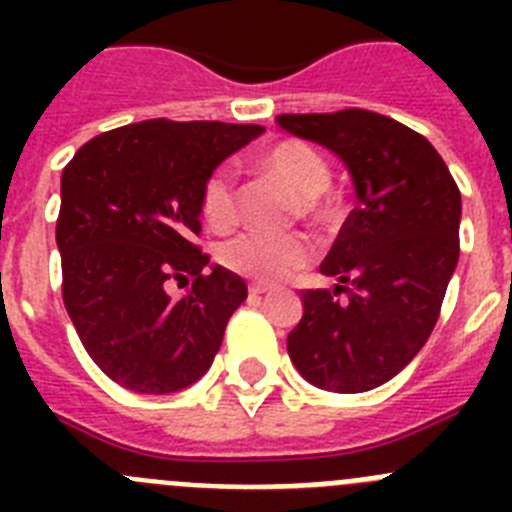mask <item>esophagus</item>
<instances>
[{
    "mask_svg": "<svg viewBox=\"0 0 512 512\" xmlns=\"http://www.w3.org/2000/svg\"><path fill=\"white\" fill-rule=\"evenodd\" d=\"M248 292H251V297H259V295H266V292H271V287L269 284L253 282V284H248Z\"/></svg>",
    "mask_w": 512,
    "mask_h": 512,
    "instance_id": "1",
    "label": "esophagus"
}]
</instances>
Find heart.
<instances>
[{"label": "heart", "mask_w": 512, "mask_h": 512, "mask_svg": "<svg viewBox=\"0 0 512 512\" xmlns=\"http://www.w3.org/2000/svg\"><path fill=\"white\" fill-rule=\"evenodd\" d=\"M261 174L295 197V217L328 228L338 220L336 202L330 200V166L323 153L302 138H282L256 158ZM200 212L217 233H228L241 220L238 179L228 166L212 171L202 184ZM315 246L307 235L246 233L223 243L217 259L228 271L256 282H282L307 266Z\"/></svg>", "instance_id": "heart-1"}]
</instances>
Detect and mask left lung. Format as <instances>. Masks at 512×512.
<instances>
[{"mask_svg": "<svg viewBox=\"0 0 512 512\" xmlns=\"http://www.w3.org/2000/svg\"><path fill=\"white\" fill-rule=\"evenodd\" d=\"M277 125L336 153L359 197L320 264L336 289L302 292L289 359L323 390H374L415 359L438 323L459 261L461 192L423 135L379 112L277 115Z\"/></svg>", "mask_w": 512, "mask_h": 512, "instance_id": "1", "label": "left lung"}]
</instances>
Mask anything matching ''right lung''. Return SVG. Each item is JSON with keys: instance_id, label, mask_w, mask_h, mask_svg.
I'll return each instance as SVG.
<instances>
[{"instance_id": "right-lung-1", "label": "right lung", "mask_w": 512, "mask_h": 512, "mask_svg": "<svg viewBox=\"0 0 512 512\" xmlns=\"http://www.w3.org/2000/svg\"><path fill=\"white\" fill-rule=\"evenodd\" d=\"M261 125L166 117L94 135L61 174L56 243L63 305L112 382L143 395L184 390L210 369L230 315L248 297L238 274L197 246L200 192ZM193 279L182 301L169 281Z\"/></svg>"}]
</instances>
